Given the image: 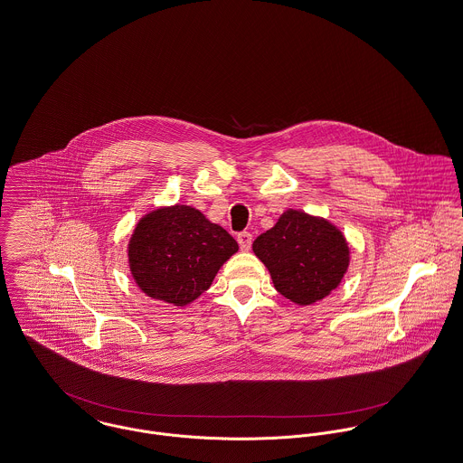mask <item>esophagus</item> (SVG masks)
I'll list each match as a JSON object with an SVG mask.
<instances>
[{"instance_id": "34e87169", "label": "esophagus", "mask_w": 463, "mask_h": 463, "mask_svg": "<svg viewBox=\"0 0 463 463\" xmlns=\"http://www.w3.org/2000/svg\"><path fill=\"white\" fill-rule=\"evenodd\" d=\"M238 243H240V249L243 250V251H249L250 247H251V234L247 232V231L240 232L238 234Z\"/></svg>"}]
</instances>
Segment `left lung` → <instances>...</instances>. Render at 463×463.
I'll return each mask as SVG.
<instances>
[{"label":"left lung","instance_id":"obj_1","mask_svg":"<svg viewBox=\"0 0 463 463\" xmlns=\"http://www.w3.org/2000/svg\"><path fill=\"white\" fill-rule=\"evenodd\" d=\"M251 249L268 268L275 288L301 307L329 296L351 262L349 243L335 223L292 208L257 236Z\"/></svg>","mask_w":463,"mask_h":463}]
</instances>
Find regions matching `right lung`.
<instances>
[{"instance_id":"1","label":"right lung","mask_w":463,"mask_h":463,"mask_svg":"<svg viewBox=\"0 0 463 463\" xmlns=\"http://www.w3.org/2000/svg\"><path fill=\"white\" fill-rule=\"evenodd\" d=\"M240 250L236 240L192 206H160L143 214L128 240L134 282L146 296L186 307L213 284Z\"/></svg>"}]
</instances>
